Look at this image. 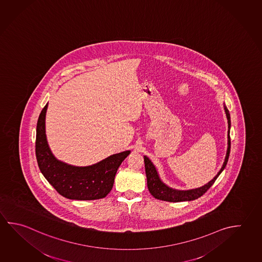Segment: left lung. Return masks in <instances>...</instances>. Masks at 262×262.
I'll return each mask as SVG.
<instances>
[{
	"label": "left lung",
	"mask_w": 262,
	"mask_h": 262,
	"mask_svg": "<svg viewBox=\"0 0 262 262\" xmlns=\"http://www.w3.org/2000/svg\"><path fill=\"white\" fill-rule=\"evenodd\" d=\"M225 113L228 120V149H227V154L225 157V163L223 165V167L221 168L219 173L216 174L214 179H211L209 183L202 186V188H195V189H189V190H176L173 188H170L165 186L159 179V176L156 172L155 165H152L149 158L144 156V164H145V173H146L147 178V187L149 191L154 197L157 200L165 201V202H186V201H193L196 200L198 198L202 196L204 193L206 192L209 188H211L213 183L215 182L216 179L219 177V174L222 173V171L225 169L226 164L228 162L229 158L230 148H231V140H230V126H231V120H230L229 111L225 106Z\"/></svg>",
	"instance_id": "1"
}]
</instances>
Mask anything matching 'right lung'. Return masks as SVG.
<instances>
[{"mask_svg": "<svg viewBox=\"0 0 262 262\" xmlns=\"http://www.w3.org/2000/svg\"><path fill=\"white\" fill-rule=\"evenodd\" d=\"M46 106L37 123L36 156L45 179L61 196L78 201H92L106 197L111 192L116 173L129 151L108 156L96 165L77 167L57 160L47 142L45 134Z\"/></svg>", "mask_w": 262, "mask_h": 262, "instance_id": "obj_1", "label": "right lung"}]
</instances>
